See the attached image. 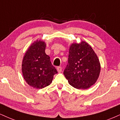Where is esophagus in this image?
<instances>
[{
    "label": "esophagus",
    "mask_w": 120,
    "mask_h": 120,
    "mask_svg": "<svg viewBox=\"0 0 120 120\" xmlns=\"http://www.w3.org/2000/svg\"><path fill=\"white\" fill-rule=\"evenodd\" d=\"M57 69V71L59 73L62 72V68L61 67H58Z\"/></svg>",
    "instance_id": "esophagus-1"
}]
</instances>
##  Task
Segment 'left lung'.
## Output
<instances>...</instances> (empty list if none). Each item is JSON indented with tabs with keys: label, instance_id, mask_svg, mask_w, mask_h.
<instances>
[{
	"label": "left lung",
	"instance_id": "1",
	"mask_svg": "<svg viewBox=\"0 0 120 120\" xmlns=\"http://www.w3.org/2000/svg\"><path fill=\"white\" fill-rule=\"evenodd\" d=\"M101 64L97 54L85 41L72 43L69 47L65 77L77 89L86 90L95 83L100 76Z\"/></svg>",
	"mask_w": 120,
	"mask_h": 120
}]
</instances>
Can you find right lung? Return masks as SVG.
<instances>
[{
	"label": "right lung",
	"instance_id": "1",
	"mask_svg": "<svg viewBox=\"0 0 120 120\" xmlns=\"http://www.w3.org/2000/svg\"><path fill=\"white\" fill-rule=\"evenodd\" d=\"M45 43L37 40L25 53L22 64L23 77L30 86L41 89L52 82L57 69L52 64L50 57L45 54Z\"/></svg>",
	"mask_w": 120,
	"mask_h": 120
}]
</instances>
